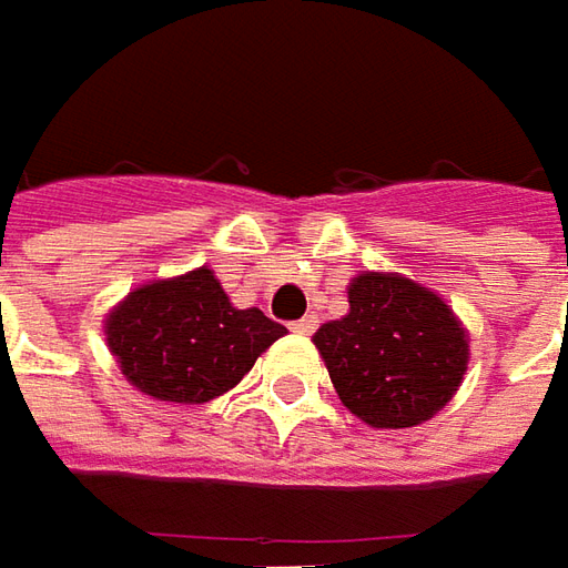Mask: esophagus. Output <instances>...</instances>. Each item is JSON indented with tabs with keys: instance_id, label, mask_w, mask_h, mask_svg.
<instances>
[{
	"instance_id": "obj_1",
	"label": "esophagus",
	"mask_w": 568,
	"mask_h": 568,
	"mask_svg": "<svg viewBox=\"0 0 568 568\" xmlns=\"http://www.w3.org/2000/svg\"><path fill=\"white\" fill-rule=\"evenodd\" d=\"M293 331L296 334H312L315 331V315H303L300 322H293Z\"/></svg>"
}]
</instances>
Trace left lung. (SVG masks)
I'll list each match as a JSON object with an SVG mask.
<instances>
[{"label":"left lung","instance_id":"obj_1","mask_svg":"<svg viewBox=\"0 0 568 568\" xmlns=\"http://www.w3.org/2000/svg\"><path fill=\"white\" fill-rule=\"evenodd\" d=\"M349 312L315 331L344 406L372 428H413L444 409L466 375L469 341L437 293L368 272L349 284Z\"/></svg>","mask_w":568,"mask_h":568}]
</instances>
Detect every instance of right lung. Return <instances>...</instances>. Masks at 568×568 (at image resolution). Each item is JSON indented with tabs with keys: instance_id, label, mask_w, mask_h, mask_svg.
<instances>
[{
	"instance_id": "right-lung-1",
	"label": "right lung",
	"mask_w": 568,
	"mask_h": 568,
	"mask_svg": "<svg viewBox=\"0 0 568 568\" xmlns=\"http://www.w3.org/2000/svg\"><path fill=\"white\" fill-rule=\"evenodd\" d=\"M124 378L169 403L222 397L275 344L284 325L262 310H234L209 268L128 293L105 318Z\"/></svg>"
}]
</instances>
